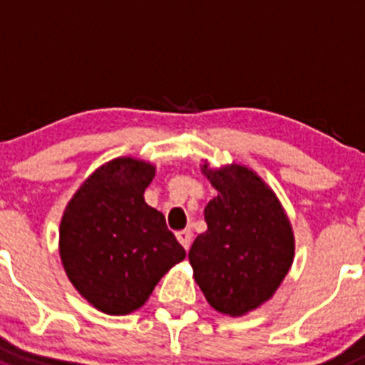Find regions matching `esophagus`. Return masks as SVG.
<instances>
[{
    "label": "esophagus",
    "instance_id": "obj_1",
    "mask_svg": "<svg viewBox=\"0 0 365 365\" xmlns=\"http://www.w3.org/2000/svg\"><path fill=\"white\" fill-rule=\"evenodd\" d=\"M176 239L180 240V244H182L185 250H189L190 242H192V232H190V230H182V232L176 233Z\"/></svg>",
    "mask_w": 365,
    "mask_h": 365
}]
</instances>
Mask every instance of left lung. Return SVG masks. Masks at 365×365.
I'll return each instance as SVG.
<instances>
[{
  "instance_id": "8db88e82",
  "label": "left lung",
  "mask_w": 365,
  "mask_h": 365,
  "mask_svg": "<svg viewBox=\"0 0 365 365\" xmlns=\"http://www.w3.org/2000/svg\"><path fill=\"white\" fill-rule=\"evenodd\" d=\"M217 189L205 208L207 232L189 251L194 280L217 312L242 316L267 302L294 257L291 222L277 196L251 169H208Z\"/></svg>"
}]
</instances>
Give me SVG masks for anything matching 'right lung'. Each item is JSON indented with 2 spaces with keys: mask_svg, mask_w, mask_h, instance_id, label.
<instances>
[{
  "mask_svg": "<svg viewBox=\"0 0 365 365\" xmlns=\"http://www.w3.org/2000/svg\"><path fill=\"white\" fill-rule=\"evenodd\" d=\"M155 168L115 158L80 187L60 222V258L76 291L98 310L125 316L148 302L185 250L162 212L144 201Z\"/></svg>",
  "mask_w": 365,
  "mask_h": 365,
  "instance_id": "add662e5",
  "label": "right lung"
}]
</instances>
